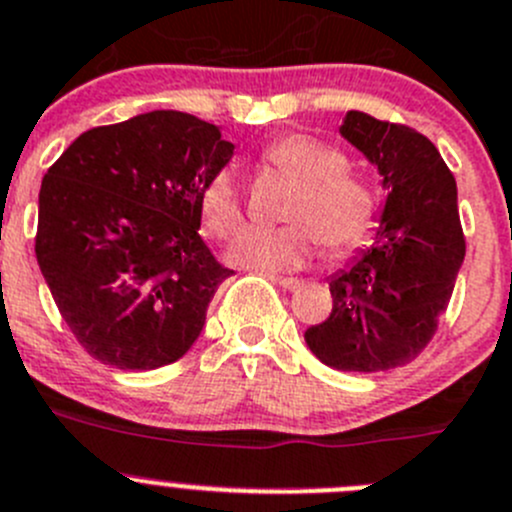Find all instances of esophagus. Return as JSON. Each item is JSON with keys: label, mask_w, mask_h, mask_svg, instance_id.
Returning <instances> with one entry per match:
<instances>
[{"label": "esophagus", "mask_w": 512, "mask_h": 512, "mask_svg": "<svg viewBox=\"0 0 512 512\" xmlns=\"http://www.w3.org/2000/svg\"><path fill=\"white\" fill-rule=\"evenodd\" d=\"M276 281H279V286H284V289H299L301 284H304V281L301 279H294V276H276Z\"/></svg>", "instance_id": "34e87169"}]
</instances>
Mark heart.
I'll use <instances>...</instances> for the list:
<instances>
[{
	"label": "heart",
	"mask_w": 512,
	"mask_h": 512,
	"mask_svg": "<svg viewBox=\"0 0 512 512\" xmlns=\"http://www.w3.org/2000/svg\"><path fill=\"white\" fill-rule=\"evenodd\" d=\"M261 165L294 180L284 206L289 223L243 231L228 248L233 264L276 274L304 266L319 243L334 256H344L367 241L377 223V193L367 180L349 173L342 150L296 133L266 145ZM201 216L218 238L241 228L243 198L236 170L221 168L206 180Z\"/></svg>",
	"instance_id": "obj_1"
}]
</instances>
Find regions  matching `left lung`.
Masks as SVG:
<instances>
[{"label":"left lung","mask_w":512,"mask_h":512,"mask_svg":"<svg viewBox=\"0 0 512 512\" xmlns=\"http://www.w3.org/2000/svg\"><path fill=\"white\" fill-rule=\"evenodd\" d=\"M387 191L374 243L329 279L332 314L304 332L326 367L384 372L412 362L437 332L465 259L457 186L435 145L407 125L349 110L339 128Z\"/></svg>","instance_id":"1"}]
</instances>
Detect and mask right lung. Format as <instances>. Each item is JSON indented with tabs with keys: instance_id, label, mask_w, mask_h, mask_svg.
<instances>
[{
	"instance_id": "add662e5",
	"label": "right lung",
	"mask_w": 512,
	"mask_h": 512,
	"mask_svg": "<svg viewBox=\"0 0 512 512\" xmlns=\"http://www.w3.org/2000/svg\"><path fill=\"white\" fill-rule=\"evenodd\" d=\"M231 155L218 125L153 110L87 130L45 173L37 264L97 362L158 369L201 337L233 274L198 236L201 191Z\"/></svg>"
}]
</instances>
